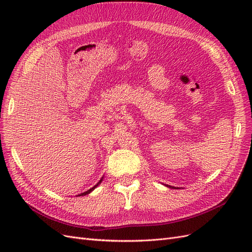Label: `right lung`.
Instances as JSON below:
<instances>
[{
    "mask_svg": "<svg viewBox=\"0 0 252 252\" xmlns=\"http://www.w3.org/2000/svg\"><path fill=\"white\" fill-rule=\"evenodd\" d=\"M101 182H102V179H101V181H100V182H98V183H97V184H96L95 186H94V187H93V188H91V189L87 190V191H86V192H83V193H81L80 195H86V194H88L89 192H91V191H93V190H94V188H95V187H96V186H97L98 184H100V183H101Z\"/></svg>",
    "mask_w": 252,
    "mask_h": 252,
    "instance_id": "1",
    "label": "right lung"
}]
</instances>
